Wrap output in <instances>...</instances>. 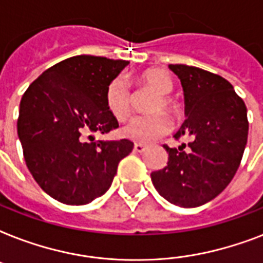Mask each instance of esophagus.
Instances as JSON below:
<instances>
[{
  "label": "esophagus",
  "instance_id": "34e87169",
  "mask_svg": "<svg viewBox=\"0 0 263 263\" xmlns=\"http://www.w3.org/2000/svg\"><path fill=\"white\" fill-rule=\"evenodd\" d=\"M146 146L142 143H135V146H134V152L135 153H143L144 150H146Z\"/></svg>",
  "mask_w": 263,
  "mask_h": 263
}]
</instances>
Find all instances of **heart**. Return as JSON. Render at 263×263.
<instances>
[{"mask_svg":"<svg viewBox=\"0 0 263 263\" xmlns=\"http://www.w3.org/2000/svg\"><path fill=\"white\" fill-rule=\"evenodd\" d=\"M135 84L139 88H148L156 92V97L147 103L150 115L136 116L124 124L121 135L128 139L148 143L160 139L171 132L172 121L164 111L176 116L179 113V105L169 95L173 90V82L166 72L161 69H147L135 78ZM105 103L107 110L116 119L124 120L131 115L134 107V94L129 83L123 76L111 79L105 90Z\"/></svg>","mask_w":263,"mask_h":263,"instance_id":"b5f03b06","label":"heart"}]
</instances>
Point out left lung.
<instances>
[{"mask_svg":"<svg viewBox=\"0 0 263 263\" xmlns=\"http://www.w3.org/2000/svg\"><path fill=\"white\" fill-rule=\"evenodd\" d=\"M184 91L185 116L175 139L191 136L179 148L164 144L166 166L152 173L160 195L180 208L214 199L231 183L249 136L245 101L222 76L184 64H171Z\"/></svg>","mask_w":263,"mask_h":263,"instance_id":"8db88e82","label":"left lung"}]
</instances>
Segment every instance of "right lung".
I'll list each match as a JSON object with an SVG mask.
<instances>
[{
  "label": "right lung",
  "instance_id": "obj_1",
  "mask_svg": "<svg viewBox=\"0 0 263 263\" xmlns=\"http://www.w3.org/2000/svg\"><path fill=\"white\" fill-rule=\"evenodd\" d=\"M128 64L76 55L46 69L23 95L17 134L27 168L61 203L86 204L103 195L134 148L128 139L103 142L91 135L119 127L105 90Z\"/></svg>",
  "mask_w": 263,
  "mask_h": 263
}]
</instances>
